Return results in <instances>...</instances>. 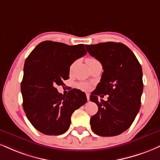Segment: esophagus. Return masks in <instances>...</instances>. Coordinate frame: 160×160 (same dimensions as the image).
I'll return each instance as SVG.
<instances>
[{"mask_svg": "<svg viewBox=\"0 0 160 160\" xmlns=\"http://www.w3.org/2000/svg\"><path fill=\"white\" fill-rule=\"evenodd\" d=\"M86 98H87V101H89V99H90V97H89V94H88V93H86Z\"/></svg>", "mask_w": 160, "mask_h": 160, "instance_id": "34e87169", "label": "esophagus"}]
</instances>
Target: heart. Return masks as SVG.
I'll use <instances>...</instances> for the list:
<instances>
[{"label": "heart", "mask_w": 160, "mask_h": 160, "mask_svg": "<svg viewBox=\"0 0 160 160\" xmlns=\"http://www.w3.org/2000/svg\"><path fill=\"white\" fill-rule=\"evenodd\" d=\"M98 62V61L97 59L95 58H92V57H88V58L86 59V62H87V64L88 65L93 64V63H95V62ZM73 66H74V64L72 65L71 68H72ZM77 87L80 88V89H82V90H88L91 86H90V85L88 83V82H78V83H77Z\"/></svg>", "instance_id": "obj_1"}]
</instances>
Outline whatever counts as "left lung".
I'll return each mask as SVG.
<instances>
[{
    "instance_id": "1",
    "label": "left lung",
    "mask_w": 160,
    "mask_h": 160,
    "mask_svg": "<svg viewBox=\"0 0 160 160\" xmlns=\"http://www.w3.org/2000/svg\"><path fill=\"white\" fill-rule=\"evenodd\" d=\"M86 48L103 69L101 82L90 95V101L98 107L90 119L91 128L98 136H118L131 126L141 107L142 66L131 50L122 43L103 42ZM102 94L109 95L107 102L97 98Z\"/></svg>"
}]
</instances>
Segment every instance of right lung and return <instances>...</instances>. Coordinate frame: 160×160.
I'll return each instance as SVG.
<instances>
[{"label":"right lung","instance_id":"1","mask_svg":"<svg viewBox=\"0 0 160 160\" xmlns=\"http://www.w3.org/2000/svg\"><path fill=\"white\" fill-rule=\"evenodd\" d=\"M86 54L83 44L72 46L45 41L25 60L21 84L23 108L39 132L49 136L64 133L70 127L72 113L87 101L80 90L74 88L65 96L56 88L69 78L71 65Z\"/></svg>","mask_w":160,"mask_h":160}]
</instances>
